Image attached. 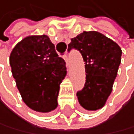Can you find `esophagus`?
<instances>
[{
  "mask_svg": "<svg viewBox=\"0 0 134 134\" xmlns=\"http://www.w3.org/2000/svg\"><path fill=\"white\" fill-rule=\"evenodd\" d=\"M63 58H64V61H65L66 62V64H67V65H68V56L65 54V55H64V57H63Z\"/></svg>",
  "mask_w": 134,
  "mask_h": 134,
  "instance_id": "34e87169",
  "label": "esophagus"
}]
</instances>
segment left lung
Listing matches in <instances>:
<instances>
[{
  "label": "left lung",
  "mask_w": 134,
  "mask_h": 134,
  "mask_svg": "<svg viewBox=\"0 0 134 134\" xmlns=\"http://www.w3.org/2000/svg\"><path fill=\"white\" fill-rule=\"evenodd\" d=\"M81 54L86 69V83L76 96L88 111L104 107L110 96L121 63L122 49L114 41L98 32H83L68 45Z\"/></svg>",
  "instance_id": "1"
}]
</instances>
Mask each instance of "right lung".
<instances>
[{
	"label": "right lung",
	"instance_id": "add662e5",
	"mask_svg": "<svg viewBox=\"0 0 134 134\" xmlns=\"http://www.w3.org/2000/svg\"><path fill=\"white\" fill-rule=\"evenodd\" d=\"M10 65L17 89L28 107L39 113L55 109L66 66L47 35L28 36L19 42L11 53Z\"/></svg>",
	"mask_w": 134,
	"mask_h": 134
}]
</instances>
